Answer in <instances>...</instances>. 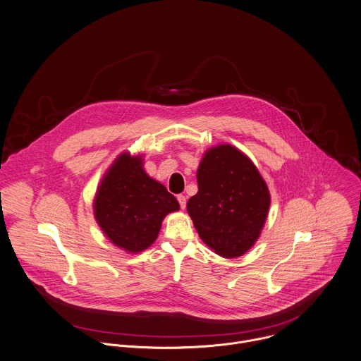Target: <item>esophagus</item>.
Returning a JSON list of instances; mask_svg holds the SVG:
<instances>
[{
    "mask_svg": "<svg viewBox=\"0 0 361 361\" xmlns=\"http://www.w3.org/2000/svg\"><path fill=\"white\" fill-rule=\"evenodd\" d=\"M178 202H179V204H180V209L185 210V207H186V197H185L183 195H179V196H178Z\"/></svg>",
    "mask_w": 361,
    "mask_h": 361,
    "instance_id": "34e87169",
    "label": "esophagus"
}]
</instances>
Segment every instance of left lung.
I'll use <instances>...</instances> for the list:
<instances>
[{
    "instance_id": "obj_1",
    "label": "left lung",
    "mask_w": 361,
    "mask_h": 361,
    "mask_svg": "<svg viewBox=\"0 0 361 361\" xmlns=\"http://www.w3.org/2000/svg\"><path fill=\"white\" fill-rule=\"evenodd\" d=\"M197 186L186 207L199 237L223 257L246 253L270 207L269 188L255 164L231 144L212 147L199 164Z\"/></svg>"
}]
</instances>
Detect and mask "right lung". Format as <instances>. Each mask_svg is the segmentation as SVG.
Returning <instances> with one entry per match:
<instances>
[{"instance_id":"right-lung-1","label":"right lung","mask_w":361,"mask_h":361,"mask_svg":"<svg viewBox=\"0 0 361 361\" xmlns=\"http://www.w3.org/2000/svg\"><path fill=\"white\" fill-rule=\"evenodd\" d=\"M142 166V155L121 152L105 172L94 199L98 226L108 240L128 253L149 247L166 214L179 210L175 196Z\"/></svg>"}]
</instances>
